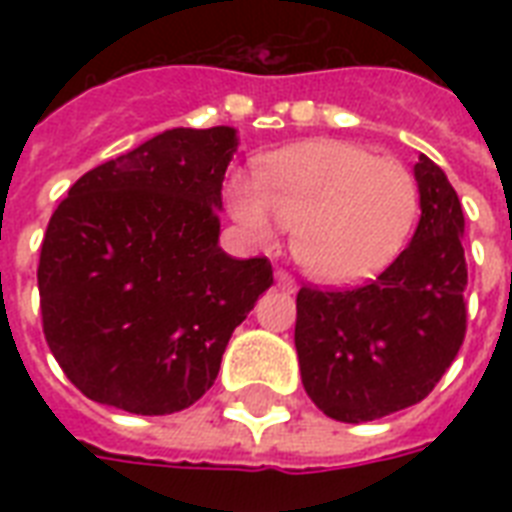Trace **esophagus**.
<instances>
[{"instance_id": "34e87169", "label": "esophagus", "mask_w": 512, "mask_h": 512, "mask_svg": "<svg viewBox=\"0 0 512 512\" xmlns=\"http://www.w3.org/2000/svg\"><path fill=\"white\" fill-rule=\"evenodd\" d=\"M276 284H279L281 289H287V292H295L297 289V281L292 279V273L287 271H276Z\"/></svg>"}]
</instances>
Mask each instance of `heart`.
<instances>
[{
	"instance_id": "heart-1",
	"label": "heart",
	"mask_w": 512,
	"mask_h": 512,
	"mask_svg": "<svg viewBox=\"0 0 512 512\" xmlns=\"http://www.w3.org/2000/svg\"><path fill=\"white\" fill-rule=\"evenodd\" d=\"M231 215L271 244L292 225V255L324 284H358L382 273L409 244L420 188L404 164L350 140H308L268 154L257 183L231 175Z\"/></svg>"
}]
</instances>
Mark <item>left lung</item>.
<instances>
[{
    "instance_id": "1",
    "label": "left lung",
    "mask_w": 512,
    "mask_h": 512,
    "mask_svg": "<svg viewBox=\"0 0 512 512\" xmlns=\"http://www.w3.org/2000/svg\"><path fill=\"white\" fill-rule=\"evenodd\" d=\"M420 225L409 247L356 289L297 292L295 348L305 393L340 422L420 404L452 366L465 329V217L444 170L414 164Z\"/></svg>"
}]
</instances>
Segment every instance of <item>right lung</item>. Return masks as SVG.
I'll return each mask as SVG.
<instances>
[{
	"label": "right lung",
	"instance_id": "obj_1",
	"mask_svg": "<svg viewBox=\"0 0 512 512\" xmlns=\"http://www.w3.org/2000/svg\"><path fill=\"white\" fill-rule=\"evenodd\" d=\"M233 127H177L84 172L39 255L44 340L98 404L172 414L215 382L233 329L273 284L268 257L217 247Z\"/></svg>",
	"mask_w": 512,
	"mask_h": 512
}]
</instances>
